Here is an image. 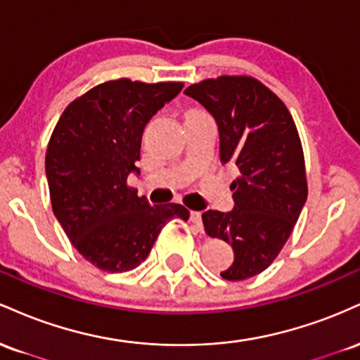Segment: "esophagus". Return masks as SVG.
I'll list each match as a JSON object with an SVG mask.
<instances>
[{
	"instance_id": "1",
	"label": "esophagus",
	"mask_w": 360,
	"mask_h": 360,
	"mask_svg": "<svg viewBox=\"0 0 360 360\" xmlns=\"http://www.w3.org/2000/svg\"><path fill=\"white\" fill-rule=\"evenodd\" d=\"M191 221L198 226V229H203V220H201L200 212H191Z\"/></svg>"
}]
</instances>
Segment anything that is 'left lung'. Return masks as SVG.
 <instances>
[{"mask_svg":"<svg viewBox=\"0 0 360 360\" xmlns=\"http://www.w3.org/2000/svg\"><path fill=\"white\" fill-rule=\"evenodd\" d=\"M200 101L220 131V159L238 169L235 208L203 213L205 232L233 249L226 281L257 276L274 262L307 203L304 155L295 120L283 101L250 76H220L184 91Z\"/></svg>","mask_w":360,"mask_h":360,"instance_id":"8db88e82","label":"left lung"}]
</instances>
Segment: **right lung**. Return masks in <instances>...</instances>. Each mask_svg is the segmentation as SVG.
Segmentation results:
<instances>
[{"label": "right lung", "instance_id": "1", "mask_svg": "<svg viewBox=\"0 0 360 360\" xmlns=\"http://www.w3.org/2000/svg\"><path fill=\"white\" fill-rule=\"evenodd\" d=\"M183 82L106 81L69 103L45 154L51 203L76 250L106 272H127L147 259L183 205H148L127 184L137 172L143 128L179 94Z\"/></svg>", "mask_w": 360, "mask_h": 360}]
</instances>
